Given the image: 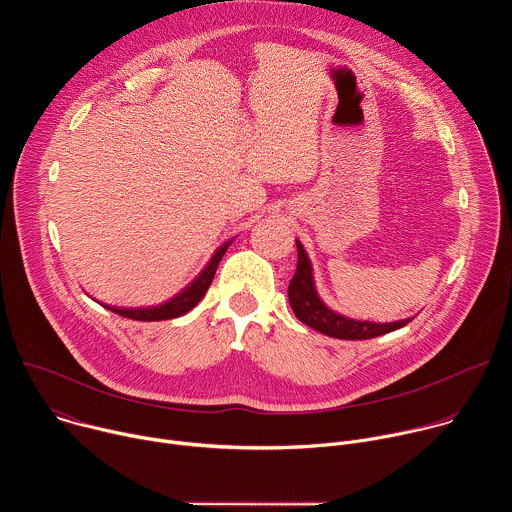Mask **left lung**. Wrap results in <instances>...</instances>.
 I'll use <instances>...</instances> for the list:
<instances>
[{"label":"left lung","mask_w":512,"mask_h":512,"mask_svg":"<svg viewBox=\"0 0 512 512\" xmlns=\"http://www.w3.org/2000/svg\"><path fill=\"white\" fill-rule=\"evenodd\" d=\"M296 247H298V267L294 277L289 281L287 296H289V306L294 310L296 318L306 326L340 340H367V338H375V336L399 330L413 320L409 318V320L389 322V324L356 322L328 310L316 294L314 279H312V265L302 243L296 241Z\"/></svg>","instance_id":"obj_1"}]
</instances>
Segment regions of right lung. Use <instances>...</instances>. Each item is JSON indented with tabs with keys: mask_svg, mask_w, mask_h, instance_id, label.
I'll return each mask as SVG.
<instances>
[{
	"mask_svg": "<svg viewBox=\"0 0 512 512\" xmlns=\"http://www.w3.org/2000/svg\"><path fill=\"white\" fill-rule=\"evenodd\" d=\"M231 243H225L221 249H218L210 263L202 269V273L188 285L184 287L180 294H176L170 302L162 304V306H156V308H135V310H127V308H111L107 306V310L119 314V316H125V318H131V320H139V322H158V320H172V318H178L182 314H186L188 310H192L200 300L202 296L208 291L212 279H214V273H216V267L218 263H221L225 251L229 249Z\"/></svg>",
	"mask_w": 512,
	"mask_h": 512,
	"instance_id": "add662e5",
	"label": "right lung"
}]
</instances>
